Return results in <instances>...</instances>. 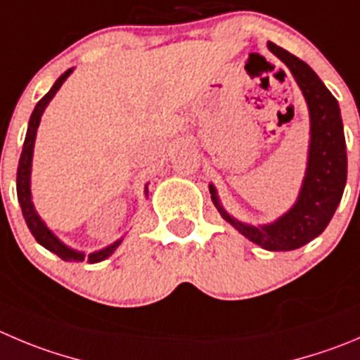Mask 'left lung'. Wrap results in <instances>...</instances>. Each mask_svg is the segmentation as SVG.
<instances>
[{
	"label": "left lung",
	"instance_id": "8db88e82",
	"mask_svg": "<svg viewBox=\"0 0 360 360\" xmlns=\"http://www.w3.org/2000/svg\"><path fill=\"white\" fill-rule=\"evenodd\" d=\"M269 49L290 68L309 108V155L297 203L270 224L251 226L231 217L221 207L212 184L210 194L222 219L245 238L266 251H293L323 233L340 205L347 186V143L340 104L313 68L276 44L269 42Z\"/></svg>",
	"mask_w": 360,
	"mask_h": 360
}]
</instances>
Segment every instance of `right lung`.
I'll use <instances>...</instances> for the list:
<instances>
[{
  "instance_id": "1",
  "label": "right lung",
  "mask_w": 360,
  "mask_h": 360,
  "mask_svg": "<svg viewBox=\"0 0 360 360\" xmlns=\"http://www.w3.org/2000/svg\"><path fill=\"white\" fill-rule=\"evenodd\" d=\"M72 74V68H68L67 72L60 75L56 79V83L53 84L49 91L37 102L35 109H33L32 116H30L28 123V132H26V139H24L22 145V153H20L19 159V167H17V200L20 203V210H22L24 221L28 224L30 231L35 237V240L40 245L47 249V251L54 252L56 256H60L63 262H83L84 258H88L90 263H98L102 259H105L108 256H111L115 252V249L122 244V240H116L115 244L108 245V248L101 249V251L90 252V255H84V252L75 251L70 249L68 245H65L56 235L51 231L46 226V222L39 217V214L35 212V207L32 203V191H30V176H32V159H33V146H35V138H37V129H39L40 116H42L44 109L47 108V104L51 102V98L56 95V91L60 90V86L63 84V81L67 79L68 75ZM148 194V191H146Z\"/></svg>"
}]
</instances>
